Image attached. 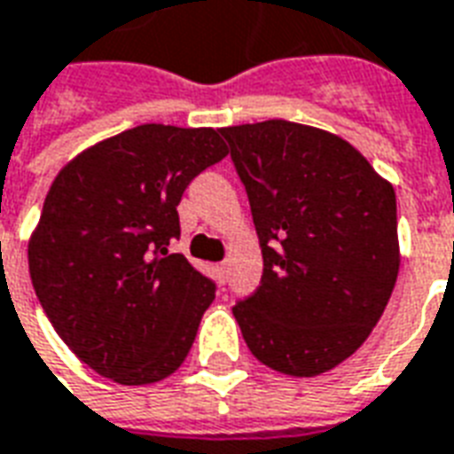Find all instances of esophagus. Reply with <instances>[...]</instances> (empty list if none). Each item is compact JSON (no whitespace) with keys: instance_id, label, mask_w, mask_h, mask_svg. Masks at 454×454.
Returning a JSON list of instances; mask_svg holds the SVG:
<instances>
[{"instance_id":"obj_1","label":"esophagus","mask_w":454,"mask_h":454,"mask_svg":"<svg viewBox=\"0 0 454 454\" xmlns=\"http://www.w3.org/2000/svg\"><path fill=\"white\" fill-rule=\"evenodd\" d=\"M216 270H218V274L223 277V274H226V262H221V264H216Z\"/></svg>"}]
</instances>
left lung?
<instances>
[{
  "label": "left lung",
  "instance_id": "8db88e82",
  "mask_svg": "<svg viewBox=\"0 0 454 454\" xmlns=\"http://www.w3.org/2000/svg\"><path fill=\"white\" fill-rule=\"evenodd\" d=\"M247 190L262 284L233 308L271 371L312 378L347 361L399 274L397 200L358 149L288 120L221 127Z\"/></svg>",
  "mask_w": 454,
  "mask_h": 454
}]
</instances>
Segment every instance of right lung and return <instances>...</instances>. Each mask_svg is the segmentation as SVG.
I'll return each instance as SVG.
<instances>
[{
	"instance_id": "1",
	"label": "right lung",
	"mask_w": 454,
	"mask_h": 454,
	"mask_svg": "<svg viewBox=\"0 0 454 454\" xmlns=\"http://www.w3.org/2000/svg\"><path fill=\"white\" fill-rule=\"evenodd\" d=\"M223 156L214 127L139 124L83 149L50 184L30 281L62 341L103 378L151 385L190 354L214 284L168 245L184 187Z\"/></svg>"
}]
</instances>
